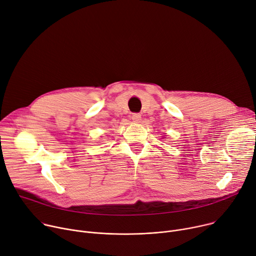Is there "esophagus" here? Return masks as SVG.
Wrapping results in <instances>:
<instances>
[{"label": "esophagus", "instance_id": "esophagus-1", "mask_svg": "<svg viewBox=\"0 0 256 256\" xmlns=\"http://www.w3.org/2000/svg\"><path fill=\"white\" fill-rule=\"evenodd\" d=\"M141 118H142V116H141L140 113H132V120L134 122H140Z\"/></svg>", "mask_w": 256, "mask_h": 256}]
</instances>
